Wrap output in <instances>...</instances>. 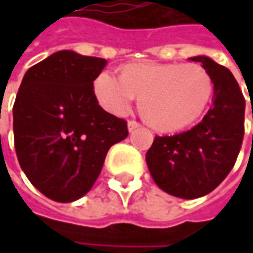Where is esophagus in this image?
<instances>
[{
    "label": "esophagus",
    "instance_id": "obj_1",
    "mask_svg": "<svg viewBox=\"0 0 253 253\" xmlns=\"http://www.w3.org/2000/svg\"><path fill=\"white\" fill-rule=\"evenodd\" d=\"M127 127H128V131H134L136 128L140 127V125H139L137 122H134V120H130V122L127 123Z\"/></svg>",
    "mask_w": 253,
    "mask_h": 253
}]
</instances>
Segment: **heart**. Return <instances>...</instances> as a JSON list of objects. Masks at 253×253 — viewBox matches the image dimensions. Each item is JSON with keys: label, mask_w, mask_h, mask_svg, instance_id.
I'll return each instance as SVG.
<instances>
[{"label": "heart", "mask_w": 253, "mask_h": 253, "mask_svg": "<svg viewBox=\"0 0 253 253\" xmlns=\"http://www.w3.org/2000/svg\"><path fill=\"white\" fill-rule=\"evenodd\" d=\"M95 95L110 113L123 116L140 96L139 110L149 126L161 131H176L195 123L207 110L214 83L198 64L134 63L122 76L104 70L95 79Z\"/></svg>", "instance_id": "b5f03b06"}]
</instances>
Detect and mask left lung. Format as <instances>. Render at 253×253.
I'll list each match as a JSON object with an SVG mask.
<instances>
[{
	"label": "left lung",
	"mask_w": 253,
	"mask_h": 253,
	"mask_svg": "<svg viewBox=\"0 0 253 253\" xmlns=\"http://www.w3.org/2000/svg\"><path fill=\"white\" fill-rule=\"evenodd\" d=\"M190 60L201 63L212 79V107L190 130L155 136L146 152L157 186L181 199L205 196L227 177L245 134V98L231 72L205 55Z\"/></svg>",
	"instance_id": "1"
}]
</instances>
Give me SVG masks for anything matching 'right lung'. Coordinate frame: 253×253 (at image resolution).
<instances>
[{"label":"right lung","instance_id":"obj_1","mask_svg":"<svg viewBox=\"0 0 253 253\" xmlns=\"http://www.w3.org/2000/svg\"><path fill=\"white\" fill-rule=\"evenodd\" d=\"M107 61L58 51L26 72L13 107L14 148L29 181L55 202L86 195L127 123L107 113L93 80Z\"/></svg>","mask_w":253,"mask_h":253}]
</instances>
